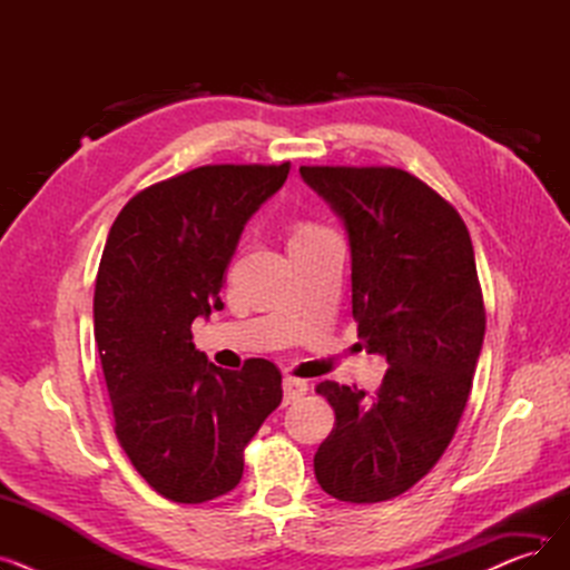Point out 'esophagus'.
Returning a JSON list of instances; mask_svg holds the SVG:
<instances>
[{
	"label": "esophagus",
	"mask_w": 570,
	"mask_h": 570,
	"mask_svg": "<svg viewBox=\"0 0 570 570\" xmlns=\"http://www.w3.org/2000/svg\"><path fill=\"white\" fill-rule=\"evenodd\" d=\"M305 393H307V381L295 379V376L284 379V404L295 402L297 397H303Z\"/></svg>",
	"instance_id": "esophagus-1"
}]
</instances>
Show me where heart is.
Returning a JSON list of instances; mask_svg holds the SVG:
<instances>
[{
    "label": "heart",
    "instance_id": "obj_1",
    "mask_svg": "<svg viewBox=\"0 0 570 570\" xmlns=\"http://www.w3.org/2000/svg\"><path fill=\"white\" fill-rule=\"evenodd\" d=\"M312 228H316V226H301V228H297V233H303V230H312Z\"/></svg>",
    "mask_w": 570,
    "mask_h": 570
}]
</instances>
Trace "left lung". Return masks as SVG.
Segmentation results:
<instances>
[{"instance_id":"left-lung-1","label":"left lung","mask_w":570,"mask_h":570,"mask_svg":"<svg viewBox=\"0 0 570 570\" xmlns=\"http://www.w3.org/2000/svg\"><path fill=\"white\" fill-rule=\"evenodd\" d=\"M344 219L353 318L387 367L374 395L323 381L335 409L318 445V485L346 503L395 499L425 478L453 441L485 337L483 291L458 209L395 166H301Z\"/></svg>"}]
</instances>
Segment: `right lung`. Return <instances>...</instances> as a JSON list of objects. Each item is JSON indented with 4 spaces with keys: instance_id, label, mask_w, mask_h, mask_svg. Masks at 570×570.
I'll list each match as a JSON object with an SVG mask.
<instances>
[{
    "instance_id": "right-lung-1",
    "label": "right lung",
    "mask_w": 570,
    "mask_h": 570,
    "mask_svg": "<svg viewBox=\"0 0 570 570\" xmlns=\"http://www.w3.org/2000/svg\"><path fill=\"white\" fill-rule=\"evenodd\" d=\"M291 164H217L138 191L110 226L95 286L115 436L145 483L175 503L230 492L245 448L282 404V372L252 357L222 370L191 323L222 309L224 269L247 219Z\"/></svg>"
}]
</instances>
